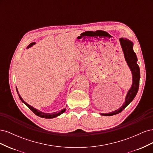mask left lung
Segmentation results:
<instances>
[{"label":"left lung","instance_id":"8db88e82","mask_svg":"<svg viewBox=\"0 0 153 153\" xmlns=\"http://www.w3.org/2000/svg\"><path fill=\"white\" fill-rule=\"evenodd\" d=\"M119 41L123 51L125 60H126L128 66L130 69L132 73V85L130 89L128 91L124 104L119 109L114 111V112L108 114H101V115H105V116H111V115H116L121 112L135 98V97L137 94L138 87H139V82L140 78V68L137 62V57L136 53L133 51V43L132 41H129V39L124 38H120Z\"/></svg>","mask_w":153,"mask_h":153}]
</instances>
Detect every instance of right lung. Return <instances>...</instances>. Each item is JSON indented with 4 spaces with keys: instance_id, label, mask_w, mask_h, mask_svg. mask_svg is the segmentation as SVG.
Here are the masks:
<instances>
[{
    "instance_id": "obj_1",
    "label": "right lung",
    "mask_w": 153,
    "mask_h": 153,
    "mask_svg": "<svg viewBox=\"0 0 153 153\" xmlns=\"http://www.w3.org/2000/svg\"><path fill=\"white\" fill-rule=\"evenodd\" d=\"M35 44H36L35 42L31 43L28 46V47H27V48H29L32 47V46L34 45ZM16 91H17V93H18V96H19V98H20V99L21 100V101H22V102L24 103V104H25L27 106H28V107L32 111V112H33V113H34L36 115H38V116H39V117H40L46 118V119H52V118H54V117H56L59 116V115H61L62 114H63L64 112H65L66 108H64L63 110H61V111H59V112H53V113H45V112H41V111H40V110H38V109H36V108H34L33 106H32L29 105V104H27V103L25 102V101L22 98V97L20 96V94L18 93V89H17V87H16Z\"/></svg>"
}]
</instances>
